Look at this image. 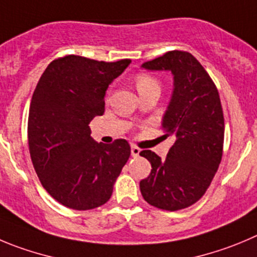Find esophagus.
Here are the masks:
<instances>
[{"mask_svg":"<svg viewBox=\"0 0 257 257\" xmlns=\"http://www.w3.org/2000/svg\"><path fill=\"white\" fill-rule=\"evenodd\" d=\"M131 152H132V156H133V157H138V156H140L141 150H140V148H138V147H137V146L132 145Z\"/></svg>","mask_w":257,"mask_h":257,"instance_id":"esophagus-1","label":"esophagus"}]
</instances>
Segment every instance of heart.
I'll return each instance as SVG.
<instances>
[{"instance_id":"b5f03b06","label":"heart","mask_w":257,"mask_h":257,"mask_svg":"<svg viewBox=\"0 0 257 257\" xmlns=\"http://www.w3.org/2000/svg\"><path fill=\"white\" fill-rule=\"evenodd\" d=\"M136 86L140 95L150 91H160V82L147 73H138L136 77Z\"/></svg>"}]
</instances>
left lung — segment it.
I'll use <instances>...</instances> for the list:
<instances>
[{
  "label": "left lung",
  "mask_w": 257,
  "mask_h": 257,
  "mask_svg": "<svg viewBox=\"0 0 257 257\" xmlns=\"http://www.w3.org/2000/svg\"><path fill=\"white\" fill-rule=\"evenodd\" d=\"M142 68L169 71L174 76L162 129L165 138L172 137L175 142L165 160L152 151L140 153L152 166L140 183L141 193L156 208L184 209L204 195L222 160L224 117L219 93L207 71L188 52H167Z\"/></svg>",
  "instance_id": "1"
}]
</instances>
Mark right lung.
<instances>
[{"instance_id":"obj_1","label":"right lung","mask_w":257,"mask_h":257,"mask_svg":"<svg viewBox=\"0 0 257 257\" xmlns=\"http://www.w3.org/2000/svg\"><path fill=\"white\" fill-rule=\"evenodd\" d=\"M131 62L66 56L50 62L35 87L28 121L30 157L43 188L64 207L105 204L128 161L125 140L95 142L88 124L104 114L107 87Z\"/></svg>"}]
</instances>
